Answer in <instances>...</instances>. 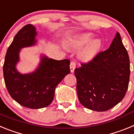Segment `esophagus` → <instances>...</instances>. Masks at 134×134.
I'll return each instance as SVG.
<instances>
[{"label":"esophagus","instance_id":"esophagus-1","mask_svg":"<svg viewBox=\"0 0 134 134\" xmlns=\"http://www.w3.org/2000/svg\"><path fill=\"white\" fill-rule=\"evenodd\" d=\"M70 68L71 72H73L76 68V63L74 62H71L70 64Z\"/></svg>","mask_w":134,"mask_h":134}]
</instances>
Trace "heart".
Returning <instances> with one entry per match:
<instances>
[{"label":"heart","instance_id":"1","mask_svg":"<svg viewBox=\"0 0 134 134\" xmlns=\"http://www.w3.org/2000/svg\"><path fill=\"white\" fill-rule=\"evenodd\" d=\"M94 35L91 33L79 34L66 41V44L69 48L74 49H79L84 48L80 51L79 57L84 61H89L99 54L101 47L102 41L97 39L93 40Z\"/></svg>","mask_w":134,"mask_h":134}]
</instances>
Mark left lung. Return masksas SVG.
<instances>
[{"mask_svg": "<svg viewBox=\"0 0 134 134\" xmlns=\"http://www.w3.org/2000/svg\"><path fill=\"white\" fill-rule=\"evenodd\" d=\"M81 66L74 70V74L78 97L84 107L100 112L121 101L128 88L130 66L118 32L109 49Z\"/></svg>", "mask_w": 134, "mask_h": 134, "instance_id": "1", "label": "left lung"}]
</instances>
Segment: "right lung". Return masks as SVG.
I'll return each mask as SVG.
<instances>
[{
    "label": "right lung",
    "mask_w": 134,
    "mask_h": 134,
    "mask_svg": "<svg viewBox=\"0 0 134 134\" xmlns=\"http://www.w3.org/2000/svg\"><path fill=\"white\" fill-rule=\"evenodd\" d=\"M37 32L33 25L20 29L7 51L3 75L6 87L13 99L23 107L41 109L50 105L57 85L70 72V60H55L42 55L36 70L21 74L16 65L19 61L21 49L34 46Z\"/></svg>",
    "instance_id": "1"
}]
</instances>
